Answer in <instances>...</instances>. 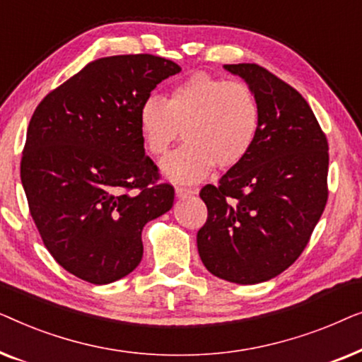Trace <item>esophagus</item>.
<instances>
[{
    "mask_svg": "<svg viewBox=\"0 0 362 362\" xmlns=\"http://www.w3.org/2000/svg\"><path fill=\"white\" fill-rule=\"evenodd\" d=\"M176 197H180V199H185V197H189L194 194V191L192 189H187V187H176Z\"/></svg>",
    "mask_w": 362,
    "mask_h": 362,
    "instance_id": "34e87169",
    "label": "esophagus"
}]
</instances>
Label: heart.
<instances>
[{"label":"heart","instance_id":"heart-1","mask_svg":"<svg viewBox=\"0 0 362 362\" xmlns=\"http://www.w3.org/2000/svg\"><path fill=\"white\" fill-rule=\"evenodd\" d=\"M262 113L255 93L239 82L194 74L171 88L163 102L148 97L138 112L146 151L165 155L182 133L186 145L161 161L175 182H196L212 170L239 166L260 133Z\"/></svg>","mask_w":362,"mask_h":362}]
</instances>
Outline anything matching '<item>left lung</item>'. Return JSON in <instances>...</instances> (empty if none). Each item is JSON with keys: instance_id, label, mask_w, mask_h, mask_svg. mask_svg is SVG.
<instances>
[{"instance_id": "8db88e82", "label": "left lung", "mask_w": 362, "mask_h": 362, "mask_svg": "<svg viewBox=\"0 0 362 362\" xmlns=\"http://www.w3.org/2000/svg\"><path fill=\"white\" fill-rule=\"evenodd\" d=\"M260 105L250 155L219 185L201 189L207 221L197 250L212 275L239 285L288 269L308 244L328 199V141L308 102L257 64H226Z\"/></svg>"}]
</instances>
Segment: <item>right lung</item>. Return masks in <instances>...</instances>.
I'll return each mask as SVG.
<instances>
[{
	"mask_svg": "<svg viewBox=\"0 0 362 362\" xmlns=\"http://www.w3.org/2000/svg\"><path fill=\"white\" fill-rule=\"evenodd\" d=\"M181 72L151 54L93 61L39 103L28 127L21 182L44 245L69 274L93 285L141 262V230L173 207L156 185L138 128L141 103Z\"/></svg>",
	"mask_w": 362,
	"mask_h": 362,
	"instance_id": "add662e5",
	"label": "right lung"
}]
</instances>
